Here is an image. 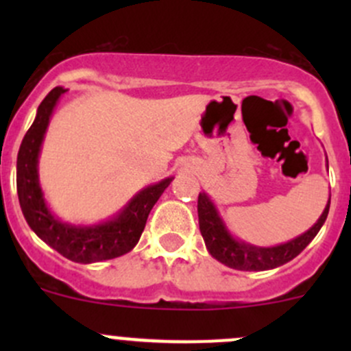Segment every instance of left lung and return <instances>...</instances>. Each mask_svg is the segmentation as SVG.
<instances>
[{"instance_id": "obj_1", "label": "left lung", "mask_w": 351, "mask_h": 351, "mask_svg": "<svg viewBox=\"0 0 351 351\" xmlns=\"http://www.w3.org/2000/svg\"><path fill=\"white\" fill-rule=\"evenodd\" d=\"M197 208L202 238H204L208 253L215 260L224 263L226 267L234 268V270L261 271L271 270V268H277L280 265H285L287 261L293 260L307 244L316 238V234L323 228L324 221L328 217L329 200L326 207H324L323 214H321V217L317 219V222L309 231L297 236L292 241L271 247L253 246V244L236 239L228 231L222 219L219 217L217 208H215V205L212 204V200L205 193H198Z\"/></svg>"}]
</instances>
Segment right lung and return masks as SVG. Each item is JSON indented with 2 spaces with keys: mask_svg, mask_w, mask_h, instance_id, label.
I'll list each match as a JSON object with an SVG mask.
<instances>
[{
  "mask_svg": "<svg viewBox=\"0 0 351 351\" xmlns=\"http://www.w3.org/2000/svg\"><path fill=\"white\" fill-rule=\"evenodd\" d=\"M67 90L56 86L37 108V117L25 134L16 158V192L20 207L32 231L58 253L76 263H95L129 253L146 228L151 208L173 178L146 186L107 222L95 226H73L59 221L49 210L38 183V154L49 120L59 98Z\"/></svg>",
  "mask_w": 351,
  "mask_h": 351,
  "instance_id": "1",
  "label": "right lung"
}]
</instances>
